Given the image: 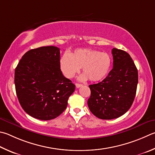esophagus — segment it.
Segmentation results:
<instances>
[{"label":"esophagus","instance_id":"34e87169","mask_svg":"<svg viewBox=\"0 0 155 155\" xmlns=\"http://www.w3.org/2000/svg\"><path fill=\"white\" fill-rule=\"evenodd\" d=\"M75 85H76V87H77V88H79V87H81L83 85H81V84H78V83H76Z\"/></svg>","mask_w":155,"mask_h":155}]
</instances>
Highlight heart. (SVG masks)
<instances>
[{"mask_svg": "<svg viewBox=\"0 0 155 155\" xmlns=\"http://www.w3.org/2000/svg\"><path fill=\"white\" fill-rule=\"evenodd\" d=\"M111 58L108 53L91 49H78L68 55L64 53L60 60V67L64 77L72 78L82 68L84 72L80 80L89 78L99 81L106 77L111 66Z\"/></svg>", "mask_w": 155, "mask_h": 155, "instance_id": "heart-1", "label": "heart"}]
</instances>
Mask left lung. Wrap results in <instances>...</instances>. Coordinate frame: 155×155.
<instances>
[{
  "instance_id": "1",
  "label": "left lung",
  "mask_w": 155,
  "mask_h": 155,
  "mask_svg": "<svg viewBox=\"0 0 155 155\" xmlns=\"http://www.w3.org/2000/svg\"><path fill=\"white\" fill-rule=\"evenodd\" d=\"M113 68L102 81L89 85V108L101 119H116L130 108L136 94L138 73L129 53L113 48Z\"/></svg>"
}]
</instances>
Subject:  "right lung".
I'll return each instance as SVG.
<instances>
[{
    "label": "right lung",
    "mask_w": 155,
    "mask_h": 155,
    "mask_svg": "<svg viewBox=\"0 0 155 155\" xmlns=\"http://www.w3.org/2000/svg\"><path fill=\"white\" fill-rule=\"evenodd\" d=\"M60 49L54 46L31 49L15 70L16 94L22 108L35 119H53L65 110L75 85L60 67Z\"/></svg>",
    "instance_id": "add662e5"
}]
</instances>
